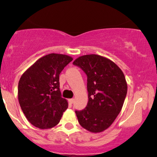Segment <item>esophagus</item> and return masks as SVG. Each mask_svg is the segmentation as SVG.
I'll use <instances>...</instances> for the list:
<instances>
[{"label":"esophagus","mask_w":157,"mask_h":157,"mask_svg":"<svg viewBox=\"0 0 157 157\" xmlns=\"http://www.w3.org/2000/svg\"><path fill=\"white\" fill-rule=\"evenodd\" d=\"M74 101H75V99H69V102L70 103V104H73V103H74Z\"/></svg>","instance_id":"1"}]
</instances>
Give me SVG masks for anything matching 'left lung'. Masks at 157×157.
<instances>
[{
  "mask_svg": "<svg viewBox=\"0 0 157 157\" xmlns=\"http://www.w3.org/2000/svg\"><path fill=\"white\" fill-rule=\"evenodd\" d=\"M87 76L88 101L75 110L79 124L91 132H101L119 114L127 93L124 73L112 60L98 55H86L73 62Z\"/></svg>",
  "mask_w": 157,
  "mask_h": 157,
  "instance_id": "obj_1",
  "label": "left lung"
}]
</instances>
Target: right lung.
<instances>
[{
  "mask_svg": "<svg viewBox=\"0 0 157 157\" xmlns=\"http://www.w3.org/2000/svg\"><path fill=\"white\" fill-rule=\"evenodd\" d=\"M73 58L62 54L43 56L27 69L18 83V99L28 121L39 129L59 123L68 107L61 97L59 75Z\"/></svg>",
  "mask_w": 157,
  "mask_h": 157,
  "instance_id": "1",
  "label": "right lung"
}]
</instances>
